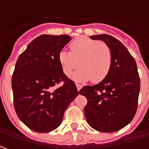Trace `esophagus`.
I'll use <instances>...</instances> for the list:
<instances>
[{"instance_id":"esophagus-1","label":"esophagus","mask_w":149,"mask_h":149,"mask_svg":"<svg viewBox=\"0 0 149 149\" xmlns=\"http://www.w3.org/2000/svg\"><path fill=\"white\" fill-rule=\"evenodd\" d=\"M76 88H77L78 91H79L81 88H82V85L81 84H76Z\"/></svg>"}]
</instances>
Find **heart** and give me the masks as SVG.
Returning a JSON list of instances; mask_svg holds the SVG:
<instances>
[{"instance_id":"1","label":"heart","mask_w":149,"mask_h":149,"mask_svg":"<svg viewBox=\"0 0 149 149\" xmlns=\"http://www.w3.org/2000/svg\"><path fill=\"white\" fill-rule=\"evenodd\" d=\"M70 52L60 50L58 60L63 73L70 76L79 65L81 68L72 75L76 82L92 80L94 83L102 81L109 74L112 62L109 47L104 43L86 36L74 40L70 45Z\"/></svg>"}]
</instances>
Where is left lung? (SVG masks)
Listing matches in <instances>:
<instances>
[{"label":"left lung","mask_w":149,"mask_h":149,"mask_svg":"<svg viewBox=\"0 0 149 149\" xmlns=\"http://www.w3.org/2000/svg\"><path fill=\"white\" fill-rule=\"evenodd\" d=\"M90 39L100 40L109 47L112 62L109 74L100 83L79 90L88 100L85 118L97 131L116 132L132 121L137 110L140 79L136 61L123 44L109 35Z\"/></svg>","instance_id":"obj_1"}]
</instances>
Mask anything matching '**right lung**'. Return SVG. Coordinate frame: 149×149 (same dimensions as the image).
<instances>
[{
    "mask_svg": "<svg viewBox=\"0 0 149 149\" xmlns=\"http://www.w3.org/2000/svg\"><path fill=\"white\" fill-rule=\"evenodd\" d=\"M70 40L67 35H41L16 61L11 79L15 110L33 131L48 133L57 129L77 97L75 84L63 73L58 60L60 51ZM61 81L63 85L54 89Z\"/></svg>",
    "mask_w": 149,
    "mask_h": 149,
    "instance_id": "add662e5",
    "label": "right lung"
}]
</instances>
